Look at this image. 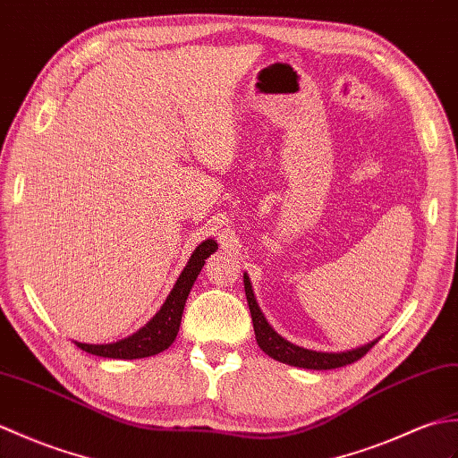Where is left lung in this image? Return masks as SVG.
<instances>
[{"mask_svg":"<svg viewBox=\"0 0 458 458\" xmlns=\"http://www.w3.org/2000/svg\"><path fill=\"white\" fill-rule=\"evenodd\" d=\"M245 280V293H247V303L250 310V318H252V327H255V335H257V343L259 347L272 357L274 360L286 362L290 367H300V369H310V370H331V369H341L347 367V364L362 359L367 354L378 339L364 344V347L352 349L347 352H318V351H310L298 347V344H292L286 339H282L280 335L274 331L268 321L264 319V315L259 308V303L255 300V293H252V286L250 280L245 274L242 276Z\"/></svg>","mask_w":458,"mask_h":458,"instance_id":"1","label":"left lung"}]
</instances>
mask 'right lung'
Wrapping results in <instances>:
<instances>
[{"label": "right lung", "instance_id": "1", "mask_svg": "<svg viewBox=\"0 0 458 458\" xmlns=\"http://www.w3.org/2000/svg\"><path fill=\"white\" fill-rule=\"evenodd\" d=\"M216 250H217L216 241L208 239L201 242V245L194 250V255H191V259L188 260L186 268L182 270L180 278L176 280L174 288H172V292L168 293L166 301L162 303L160 311L145 325L143 329H139L137 333L131 335V337L121 339L117 343H109V344L76 343L78 347L89 354H98V357H104V359H127V360L152 357V354H158L165 349H168L178 335L188 293L191 286H194L201 267L206 264V259Z\"/></svg>", "mask_w": 458, "mask_h": 458}]
</instances>
